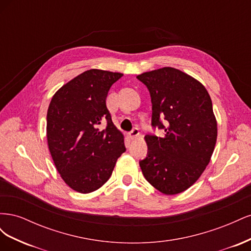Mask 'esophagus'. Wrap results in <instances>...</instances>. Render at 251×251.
<instances>
[{"label":"esophagus","mask_w":251,"mask_h":251,"mask_svg":"<svg viewBox=\"0 0 251 251\" xmlns=\"http://www.w3.org/2000/svg\"><path fill=\"white\" fill-rule=\"evenodd\" d=\"M138 135H139L138 128H134V130H133L132 132L128 133V137H130L132 140H134V139H136V138L138 137Z\"/></svg>","instance_id":"34e87169"}]
</instances>
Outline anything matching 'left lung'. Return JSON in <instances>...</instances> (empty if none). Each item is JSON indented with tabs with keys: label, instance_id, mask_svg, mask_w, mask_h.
<instances>
[{
	"label": "left lung",
	"instance_id": "left-lung-1",
	"mask_svg": "<svg viewBox=\"0 0 251 251\" xmlns=\"http://www.w3.org/2000/svg\"><path fill=\"white\" fill-rule=\"evenodd\" d=\"M137 78L150 91L151 125L165 132L144 137L149 154L139 163L142 174L162 194H180L200 178L214 153L218 125L210 96L199 80L172 67Z\"/></svg>",
	"mask_w": 251,
	"mask_h": 251
}]
</instances>
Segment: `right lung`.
Instances as JSON below:
<instances>
[{
  "label": "right lung",
  "instance_id": "right-lung-1",
  "mask_svg": "<svg viewBox=\"0 0 251 251\" xmlns=\"http://www.w3.org/2000/svg\"><path fill=\"white\" fill-rule=\"evenodd\" d=\"M123 73L91 69L59 88L47 112V141L65 183L80 194L92 193L111 177L126 151L125 136L105 104ZM104 123L103 129L100 124Z\"/></svg>",
  "mask_w": 251,
  "mask_h": 251
}]
</instances>
